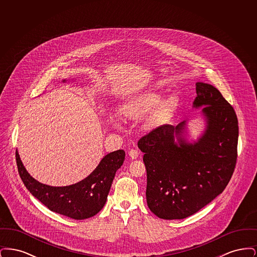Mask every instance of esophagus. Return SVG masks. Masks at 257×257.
Instances as JSON below:
<instances>
[{
    "label": "esophagus",
    "instance_id": "obj_1",
    "mask_svg": "<svg viewBox=\"0 0 257 257\" xmlns=\"http://www.w3.org/2000/svg\"><path fill=\"white\" fill-rule=\"evenodd\" d=\"M128 154H129V156H130L132 159H137V158L139 157V152H138L137 150H135V149H131Z\"/></svg>",
    "mask_w": 257,
    "mask_h": 257
}]
</instances>
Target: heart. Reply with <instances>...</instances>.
I'll return each instance as SVG.
<instances>
[{"instance_id": "heart-1", "label": "heart", "mask_w": 257, "mask_h": 257, "mask_svg": "<svg viewBox=\"0 0 257 257\" xmlns=\"http://www.w3.org/2000/svg\"><path fill=\"white\" fill-rule=\"evenodd\" d=\"M163 100L162 95L157 92H147L142 95L129 100L120 108V113L124 118L130 120H138L147 116L154 109H156ZM174 102L172 99L165 101L160 108L159 112L171 110Z\"/></svg>"}]
</instances>
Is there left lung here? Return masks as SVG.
<instances>
[{"mask_svg":"<svg viewBox=\"0 0 257 257\" xmlns=\"http://www.w3.org/2000/svg\"><path fill=\"white\" fill-rule=\"evenodd\" d=\"M196 86L193 107L205 106L206 120L197 142L191 144L181 137L183 121L175 127L161 125L138 143L145 153L147 205L160 219L194 215L223 192L236 166L239 127L235 110L215 86L201 82Z\"/></svg>","mask_w":257,"mask_h":257,"instance_id":"8db88e82","label":"left lung"}]
</instances>
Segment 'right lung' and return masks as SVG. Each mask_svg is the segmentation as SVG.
I'll return each instance as SVG.
<instances>
[{
    "instance_id": "right-lung-1",
    "label": "right lung",
    "mask_w": 257,
    "mask_h": 257,
    "mask_svg": "<svg viewBox=\"0 0 257 257\" xmlns=\"http://www.w3.org/2000/svg\"><path fill=\"white\" fill-rule=\"evenodd\" d=\"M124 159L125 152L122 149L110 152L82 181L65 187H52L33 178L16 151L18 172L30 193L51 211L74 220L93 217L103 208L115 172L122 166Z\"/></svg>"
}]
</instances>
